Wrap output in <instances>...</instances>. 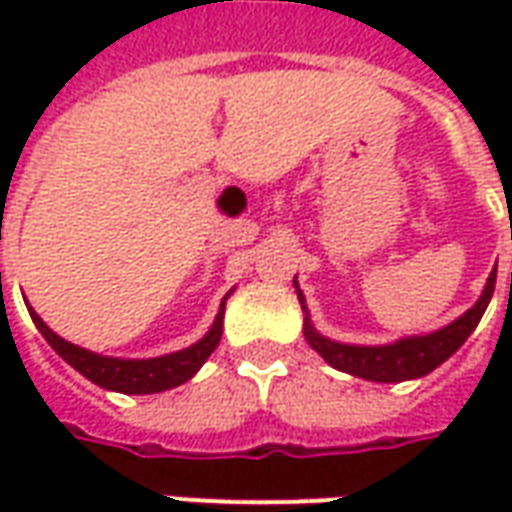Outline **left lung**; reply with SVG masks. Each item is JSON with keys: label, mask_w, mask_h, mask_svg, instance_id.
<instances>
[{"label": "left lung", "mask_w": 512, "mask_h": 512, "mask_svg": "<svg viewBox=\"0 0 512 512\" xmlns=\"http://www.w3.org/2000/svg\"><path fill=\"white\" fill-rule=\"evenodd\" d=\"M293 285H296L301 310H304V337H307L312 351H318L334 370H343L348 376L378 381V384H400V381H411V378H422L433 373L441 362H447L466 343V337L477 329L488 301L494 296L496 266L488 274V282H485L480 299L474 301L472 310L463 312L461 318H455V321L441 326L436 332L411 334V337H400L395 343L386 345H351L323 337L312 326L307 301H304V293H301L296 279H293Z\"/></svg>", "instance_id": "8db88e82"}]
</instances>
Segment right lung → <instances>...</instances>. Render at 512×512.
<instances>
[{"instance_id": "1", "label": "right lung", "mask_w": 512, "mask_h": 512, "mask_svg": "<svg viewBox=\"0 0 512 512\" xmlns=\"http://www.w3.org/2000/svg\"><path fill=\"white\" fill-rule=\"evenodd\" d=\"M230 293L219 304V312H216L213 326L205 332V337H200L197 343L183 348V351L153 356V359H120V356H104L95 354V351H87V348H79V345L62 340L57 332H51L49 326L43 323V318L29 304L27 310L32 315L35 326H38V332L46 337V343L73 370H79L93 384L104 386L109 392H123V395H156V392H164V389H175V386L186 384L205 365V359L216 351V345L222 340L224 304L230 299Z\"/></svg>"}]
</instances>
